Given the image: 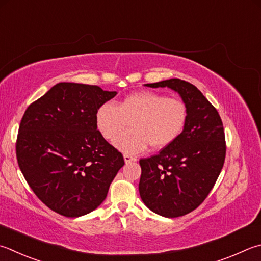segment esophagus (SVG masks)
Segmentation results:
<instances>
[{
    "label": "esophagus",
    "instance_id": "esophagus-1",
    "mask_svg": "<svg viewBox=\"0 0 261 261\" xmlns=\"http://www.w3.org/2000/svg\"><path fill=\"white\" fill-rule=\"evenodd\" d=\"M123 156H124V161H125V163L135 162V161H137V159L135 158V156H131V155H129V154H124Z\"/></svg>",
    "mask_w": 261,
    "mask_h": 261
}]
</instances>
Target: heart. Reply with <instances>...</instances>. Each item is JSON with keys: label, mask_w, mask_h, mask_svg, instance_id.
<instances>
[{"label": "heart", "mask_w": 261, "mask_h": 261, "mask_svg": "<svg viewBox=\"0 0 261 261\" xmlns=\"http://www.w3.org/2000/svg\"><path fill=\"white\" fill-rule=\"evenodd\" d=\"M187 121L185 101L153 91L130 93L116 106L108 101L96 112L97 129L108 141H114L130 123L131 130L115 143L127 154L144 151L148 145L155 150L172 145L182 135Z\"/></svg>", "instance_id": "1"}]
</instances>
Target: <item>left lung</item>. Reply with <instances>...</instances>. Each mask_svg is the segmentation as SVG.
<instances>
[{
	"label": "left lung",
	"instance_id": "8db88e82",
	"mask_svg": "<svg viewBox=\"0 0 261 261\" xmlns=\"http://www.w3.org/2000/svg\"><path fill=\"white\" fill-rule=\"evenodd\" d=\"M147 87H169L188 107L182 135L159 154L139 161L140 197L158 215L177 218L196 209L209 195L226 158L219 113L195 85L170 79Z\"/></svg>",
	"mask_w": 261,
	"mask_h": 261
}]
</instances>
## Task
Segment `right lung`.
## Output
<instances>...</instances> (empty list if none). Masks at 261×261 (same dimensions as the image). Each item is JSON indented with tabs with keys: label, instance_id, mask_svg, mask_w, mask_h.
<instances>
[{
	"label": "right lung",
	"instance_id": "add662e5",
	"mask_svg": "<svg viewBox=\"0 0 261 261\" xmlns=\"http://www.w3.org/2000/svg\"><path fill=\"white\" fill-rule=\"evenodd\" d=\"M115 91L61 82L32 102L19 125L18 165L35 195L61 216L93 211L123 165L121 151L96 125V112Z\"/></svg>",
	"mask_w": 261,
	"mask_h": 261
}]
</instances>
